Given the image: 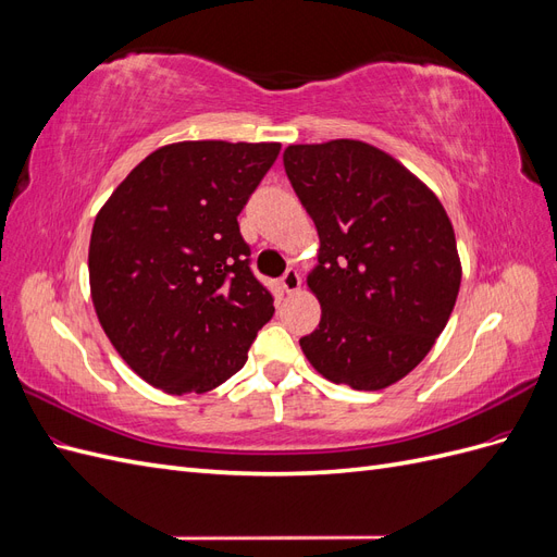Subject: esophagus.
<instances>
[{
  "label": "esophagus",
  "instance_id": "esophagus-1",
  "mask_svg": "<svg viewBox=\"0 0 557 557\" xmlns=\"http://www.w3.org/2000/svg\"><path fill=\"white\" fill-rule=\"evenodd\" d=\"M299 285H301V278H299V272L297 269H288V272H285L283 276H281V288L285 290V293H297L299 290Z\"/></svg>",
  "mask_w": 557,
  "mask_h": 557
}]
</instances>
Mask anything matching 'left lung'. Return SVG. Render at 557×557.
<instances>
[{
    "mask_svg": "<svg viewBox=\"0 0 557 557\" xmlns=\"http://www.w3.org/2000/svg\"><path fill=\"white\" fill-rule=\"evenodd\" d=\"M283 166L320 237L309 288L323 313L301 350L332 383L393 385L428 356L458 299L462 269L442 201L352 139L288 146Z\"/></svg>",
    "mask_w": 557,
    "mask_h": 557,
    "instance_id": "1",
    "label": "left lung"
}]
</instances>
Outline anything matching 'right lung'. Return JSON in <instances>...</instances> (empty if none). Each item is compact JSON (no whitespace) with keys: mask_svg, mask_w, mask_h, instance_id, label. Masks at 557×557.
I'll use <instances>...</instances> for the list:
<instances>
[{"mask_svg":"<svg viewBox=\"0 0 557 557\" xmlns=\"http://www.w3.org/2000/svg\"><path fill=\"white\" fill-rule=\"evenodd\" d=\"M278 150L281 144L162 146L95 218L88 269L97 318L121 358L164 393L225 383L274 315L237 215Z\"/></svg>","mask_w":557,"mask_h":557,"instance_id":"add662e5","label":"right lung"}]
</instances>
